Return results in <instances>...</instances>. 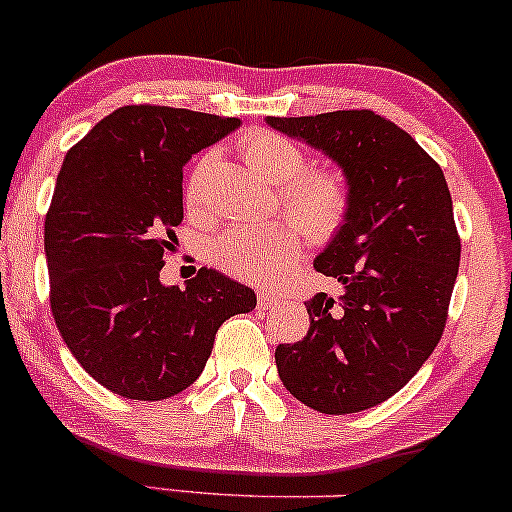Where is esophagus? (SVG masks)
Listing matches in <instances>:
<instances>
[{
  "instance_id": "34e87169",
  "label": "esophagus",
  "mask_w": 512,
  "mask_h": 512,
  "mask_svg": "<svg viewBox=\"0 0 512 512\" xmlns=\"http://www.w3.org/2000/svg\"><path fill=\"white\" fill-rule=\"evenodd\" d=\"M257 303H260V308H274V305L279 303V298H276L272 291H260L257 293Z\"/></svg>"
}]
</instances>
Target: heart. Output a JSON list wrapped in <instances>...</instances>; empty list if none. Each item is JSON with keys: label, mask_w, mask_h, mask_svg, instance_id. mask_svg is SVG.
<instances>
[{"label": "heart", "mask_w": 512, "mask_h": 512, "mask_svg": "<svg viewBox=\"0 0 512 512\" xmlns=\"http://www.w3.org/2000/svg\"><path fill=\"white\" fill-rule=\"evenodd\" d=\"M240 154L264 178L281 182V202L305 233L325 238L337 231L349 207V190L342 173L334 168H303L305 156L301 146L269 129H252L245 134L240 139ZM204 163L207 161H199L187 182L190 204H195L199 197ZM298 250L301 233L289 219L238 223L216 238L214 260L228 274L267 284L286 272V267L296 260Z\"/></svg>", "instance_id": "obj_1"}]
</instances>
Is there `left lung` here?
<instances>
[{"label": "left lung", "instance_id": "left-lung-1", "mask_svg": "<svg viewBox=\"0 0 512 512\" xmlns=\"http://www.w3.org/2000/svg\"><path fill=\"white\" fill-rule=\"evenodd\" d=\"M342 168L344 221L315 269L342 284L305 303L310 330L274 351L279 378L305 407L354 414L402 390L433 354L460 267L443 170L411 134L373 110L267 117Z\"/></svg>", "mask_w": 512, "mask_h": 512}]
</instances>
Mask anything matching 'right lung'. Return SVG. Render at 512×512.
<instances>
[{"label":"right lung","mask_w":512,"mask_h":512,"mask_svg":"<svg viewBox=\"0 0 512 512\" xmlns=\"http://www.w3.org/2000/svg\"><path fill=\"white\" fill-rule=\"evenodd\" d=\"M240 127L166 105H125L64 156L45 216L50 308L64 344L115 395L158 402L199 378L216 330L255 291L202 267L161 284L182 221V166Z\"/></svg>","instance_id":"obj_1"}]
</instances>
